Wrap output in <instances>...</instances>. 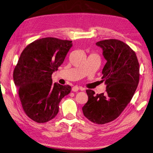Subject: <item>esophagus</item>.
Segmentation results:
<instances>
[{
    "mask_svg": "<svg viewBox=\"0 0 153 153\" xmlns=\"http://www.w3.org/2000/svg\"><path fill=\"white\" fill-rule=\"evenodd\" d=\"M79 90H81V91H84L85 90V88H83V87H78V86H74V87H72V91H74V92H76V91H79Z\"/></svg>",
    "mask_w": 153,
    "mask_h": 153,
    "instance_id": "1",
    "label": "esophagus"
}]
</instances>
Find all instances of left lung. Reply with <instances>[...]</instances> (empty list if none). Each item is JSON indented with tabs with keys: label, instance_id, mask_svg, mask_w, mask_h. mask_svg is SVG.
Returning <instances> with one entry per match:
<instances>
[{
	"label": "left lung",
	"instance_id": "1",
	"mask_svg": "<svg viewBox=\"0 0 153 153\" xmlns=\"http://www.w3.org/2000/svg\"><path fill=\"white\" fill-rule=\"evenodd\" d=\"M96 44L107 60L102 77L106 92L95 94L87 89L88 101L82 110L91 122L104 125L116 119L132 100L140 81V65L136 53L125 42L108 39Z\"/></svg>",
	"mask_w": 153,
	"mask_h": 153
}]
</instances>
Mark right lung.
Masks as SVG:
<instances>
[{"label": "right lung", "mask_w": 153, "mask_h": 153, "mask_svg": "<svg viewBox=\"0 0 153 153\" xmlns=\"http://www.w3.org/2000/svg\"><path fill=\"white\" fill-rule=\"evenodd\" d=\"M72 42L43 38L27 45L21 53L13 81L24 112L35 122L44 123L55 118L61 99L70 93L68 85L53 84L51 76L62 65Z\"/></svg>", "instance_id": "add662e5"}]
</instances>
